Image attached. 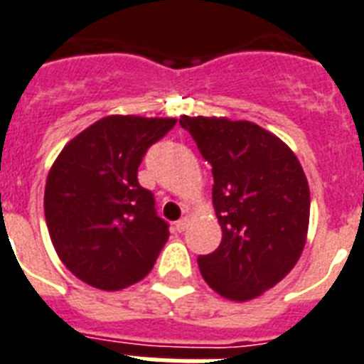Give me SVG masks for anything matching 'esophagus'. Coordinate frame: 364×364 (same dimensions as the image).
Returning <instances> with one entry per match:
<instances>
[{"label": "esophagus", "instance_id": "1", "mask_svg": "<svg viewBox=\"0 0 364 364\" xmlns=\"http://www.w3.org/2000/svg\"><path fill=\"white\" fill-rule=\"evenodd\" d=\"M187 225H188V220H187V218H181V220H177L176 225H173V228H176L177 233H183V231L187 229Z\"/></svg>", "mask_w": 364, "mask_h": 364}]
</instances>
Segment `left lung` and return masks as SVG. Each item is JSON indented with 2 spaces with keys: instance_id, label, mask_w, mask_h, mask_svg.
Here are the masks:
<instances>
[{
  "instance_id": "left-lung-1",
  "label": "left lung",
  "mask_w": 364,
  "mask_h": 364,
  "mask_svg": "<svg viewBox=\"0 0 364 364\" xmlns=\"http://www.w3.org/2000/svg\"><path fill=\"white\" fill-rule=\"evenodd\" d=\"M213 166L222 242L198 257L201 276L228 300L246 301L279 283L300 259L309 228L307 177L292 149L257 124L181 116Z\"/></svg>"
}]
</instances>
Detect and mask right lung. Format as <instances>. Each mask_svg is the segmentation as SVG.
<instances>
[{"mask_svg":"<svg viewBox=\"0 0 364 364\" xmlns=\"http://www.w3.org/2000/svg\"><path fill=\"white\" fill-rule=\"evenodd\" d=\"M173 125V118L107 116L55 159L46 224L64 267L87 285L120 291L154 268L170 231L136 173L149 146Z\"/></svg>","mask_w":364,"mask_h":364,"instance_id":"obj_1","label":"right lung"}]
</instances>
